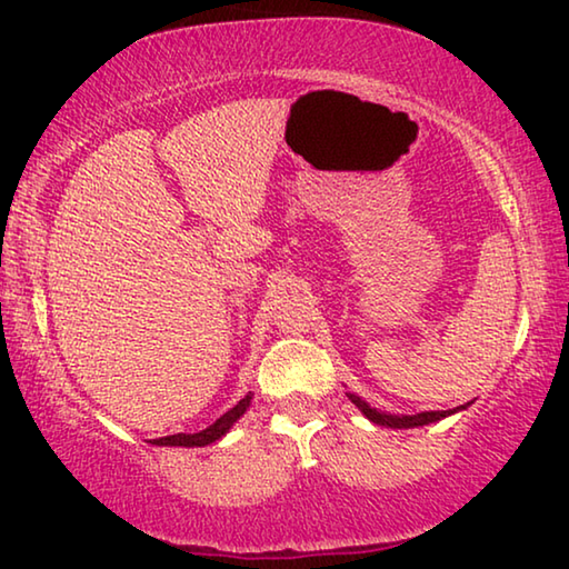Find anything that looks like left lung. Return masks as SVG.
Wrapping results in <instances>:
<instances>
[{"instance_id":"left-lung-1","label":"left lung","mask_w":569,"mask_h":569,"mask_svg":"<svg viewBox=\"0 0 569 569\" xmlns=\"http://www.w3.org/2000/svg\"><path fill=\"white\" fill-rule=\"evenodd\" d=\"M356 407H359V411L363 413L366 419L379 423V427H387V429H417V427H427V423H435V421H441L451 417V413L457 411H465L471 401L461 403V407L457 409H449V411H421V413H389V411H381V409H373L366 403L361 397H356V393H346Z\"/></svg>"}]
</instances>
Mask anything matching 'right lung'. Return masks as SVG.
<instances>
[{"label": "right lung", "instance_id": "right-lung-1", "mask_svg": "<svg viewBox=\"0 0 569 569\" xmlns=\"http://www.w3.org/2000/svg\"><path fill=\"white\" fill-rule=\"evenodd\" d=\"M250 399H253V393H246V399H240L233 409L226 411L223 417L216 419L208 429L198 431V435H172V437L152 439V445L156 447H208V445H213V441L223 439L230 431V427H233V423L243 417L250 407Z\"/></svg>", "mask_w": 569, "mask_h": 569}]
</instances>
